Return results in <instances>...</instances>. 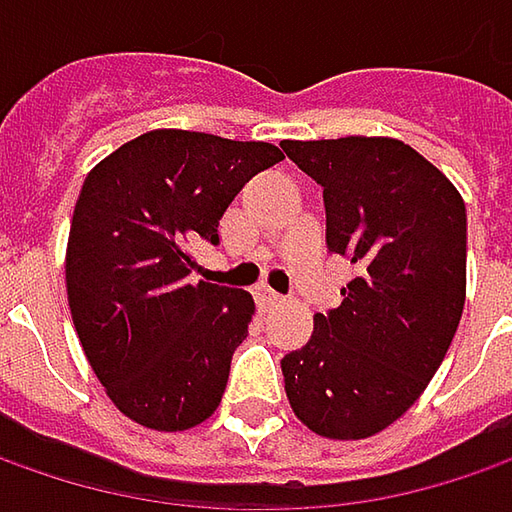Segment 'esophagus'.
Returning a JSON list of instances; mask_svg holds the SVG:
<instances>
[{
    "label": "esophagus",
    "mask_w": 512,
    "mask_h": 512,
    "mask_svg": "<svg viewBox=\"0 0 512 512\" xmlns=\"http://www.w3.org/2000/svg\"><path fill=\"white\" fill-rule=\"evenodd\" d=\"M256 299H259V305H262V307H273V305H279V302H282V296H279L276 290H270L267 285L256 287Z\"/></svg>",
    "instance_id": "obj_1"
}]
</instances>
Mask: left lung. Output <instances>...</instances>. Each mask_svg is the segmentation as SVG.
Segmentation results:
<instances>
[{
    "mask_svg": "<svg viewBox=\"0 0 512 512\" xmlns=\"http://www.w3.org/2000/svg\"><path fill=\"white\" fill-rule=\"evenodd\" d=\"M322 185L327 250L359 276L282 359L293 413L325 439H367L424 393L456 336L467 287V213L422 153L387 136L282 142Z\"/></svg>",
    "mask_w": 512,
    "mask_h": 512,
    "instance_id": "obj_1",
    "label": "left lung"
}]
</instances>
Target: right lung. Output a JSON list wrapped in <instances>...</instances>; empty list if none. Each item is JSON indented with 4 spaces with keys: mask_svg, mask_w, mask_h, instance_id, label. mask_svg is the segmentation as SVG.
<instances>
[{
    "mask_svg": "<svg viewBox=\"0 0 512 512\" xmlns=\"http://www.w3.org/2000/svg\"><path fill=\"white\" fill-rule=\"evenodd\" d=\"M267 142L150 130L90 170L70 222L65 282L79 342L110 402L150 430L219 407L253 296L193 282L190 245L219 242L236 193L282 162Z\"/></svg>",
    "mask_w": 512,
    "mask_h": 512,
    "instance_id": "1",
    "label": "right lung"
}]
</instances>
